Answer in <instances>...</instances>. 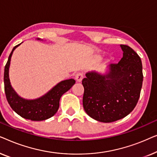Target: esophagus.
Masks as SVG:
<instances>
[{"label":"esophagus","instance_id":"esophagus-1","mask_svg":"<svg viewBox=\"0 0 157 157\" xmlns=\"http://www.w3.org/2000/svg\"><path fill=\"white\" fill-rule=\"evenodd\" d=\"M83 74H81V73H78V74H76V80L77 82H81V81H82L83 79Z\"/></svg>","mask_w":157,"mask_h":157}]
</instances>
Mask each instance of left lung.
<instances>
[{"instance_id": "left-lung-1", "label": "left lung", "mask_w": 157, "mask_h": 157, "mask_svg": "<svg viewBox=\"0 0 157 157\" xmlns=\"http://www.w3.org/2000/svg\"><path fill=\"white\" fill-rule=\"evenodd\" d=\"M123 57L106 74L91 71L82 80L83 109L96 121L109 123L123 119L135 108L142 86V63L139 55L120 45Z\"/></svg>"}]
</instances>
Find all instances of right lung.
Here are the masks:
<instances>
[{
	"label": "right lung",
	"instance_id": "obj_1",
	"mask_svg": "<svg viewBox=\"0 0 157 157\" xmlns=\"http://www.w3.org/2000/svg\"><path fill=\"white\" fill-rule=\"evenodd\" d=\"M37 40H40L37 38ZM21 44L13 48L8 57L4 70V89L6 98L11 109L16 113L25 119L31 121H43L52 117L59 108V101L61 96L75 84L76 81L71 78L57 83L50 91L36 99H25L21 97L10 84L9 67L10 59L15 49Z\"/></svg>",
	"mask_w": 157,
	"mask_h": 157
}]
</instances>
